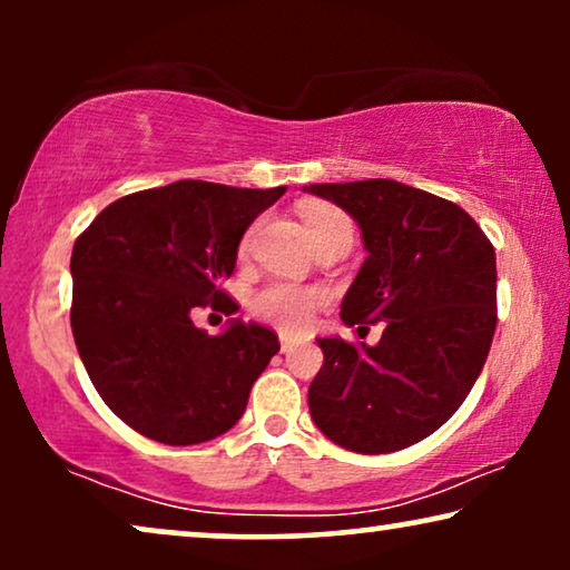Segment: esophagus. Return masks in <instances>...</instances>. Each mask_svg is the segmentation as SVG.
Returning <instances> with one entry per match:
<instances>
[{
    "label": "esophagus",
    "instance_id": "obj_1",
    "mask_svg": "<svg viewBox=\"0 0 570 570\" xmlns=\"http://www.w3.org/2000/svg\"><path fill=\"white\" fill-rule=\"evenodd\" d=\"M298 337H293V334H279V347H283V353H291V350L298 345Z\"/></svg>",
    "mask_w": 570,
    "mask_h": 570
}]
</instances>
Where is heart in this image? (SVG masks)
<instances>
[{
  "mask_svg": "<svg viewBox=\"0 0 570 570\" xmlns=\"http://www.w3.org/2000/svg\"><path fill=\"white\" fill-rule=\"evenodd\" d=\"M303 223H306V230L311 240H314V246L318 240L334 236V233L353 230L350 228L347 217L330 205L306 207L303 209ZM246 246H248V236L244 238L240 248ZM324 303H326V293L318 291V287H303V285L275 279V283H267L254 293L252 311L254 316H259L262 322L277 326V330L301 332L314 322L316 311L322 308Z\"/></svg>",
  "mask_w": 570,
  "mask_h": 570,
  "instance_id": "1",
  "label": "heart"
}]
</instances>
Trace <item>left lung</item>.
I'll list each match as a JSON object with an SVG mask.
<instances>
[{"label":"left lung","mask_w":570,"mask_h":570,"mask_svg":"<svg viewBox=\"0 0 570 570\" xmlns=\"http://www.w3.org/2000/svg\"><path fill=\"white\" fill-rule=\"evenodd\" d=\"M361 225L365 256L342 322H384L379 345L316 340L324 365L311 417L357 454H392L446 423L478 381L495 334V248L454 202L392 178L311 184Z\"/></svg>","instance_id":"obj_1"}]
</instances>
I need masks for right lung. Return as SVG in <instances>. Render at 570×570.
Segmentation results:
<instances>
[{
	"label": "right lung",
	"instance_id": "obj_1",
	"mask_svg": "<svg viewBox=\"0 0 570 570\" xmlns=\"http://www.w3.org/2000/svg\"><path fill=\"white\" fill-rule=\"evenodd\" d=\"M285 186L176 181L108 205L72 248V334L116 417L147 439L191 446L230 431L277 334L233 318L207 334L197 308L236 314L220 291L248 225Z\"/></svg>",
	"mask_w": 570,
	"mask_h": 570
}]
</instances>
